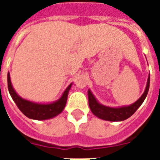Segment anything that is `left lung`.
Listing matches in <instances>:
<instances>
[{
  "instance_id": "obj_1",
  "label": "left lung",
  "mask_w": 160,
  "mask_h": 160,
  "mask_svg": "<svg viewBox=\"0 0 160 160\" xmlns=\"http://www.w3.org/2000/svg\"><path fill=\"white\" fill-rule=\"evenodd\" d=\"M149 82H150V76L149 75L147 80V85L143 95L139 98V100L131 105H124L120 107H110L106 106L100 104L97 99L93 95L91 90H88V99H89V106L90 110L95 116L107 121H123L133 115L134 112L139 109V106L144 102L147 96L149 89Z\"/></svg>"
}]
</instances>
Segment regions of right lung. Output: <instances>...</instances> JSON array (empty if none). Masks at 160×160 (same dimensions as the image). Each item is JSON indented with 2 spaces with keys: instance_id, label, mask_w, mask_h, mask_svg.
<instances>
[{
  "instance_id": "obj_1",
  "label": "right lung",
  "mask_w": 160,
  "mask_h": 160,
  "mask_svg": "<svg viewBox=\"0 0 160 160\" xmlns=\"http://www.w3.org/2000/svg\"><path fill=\"white\" fill-rule=\"evenodd\" d=\"M7 84L8 90L12 100L16 103L19 109L29 119H36V120H45V119H52L57 116L63 111L66 105L67 97L72 83L68 85V87L63 92L62 95L59 100L51 103H37L31 100H26L21 97L14 90L10 77V73L7 74Z\"/></svg>"
}]
</instances>
